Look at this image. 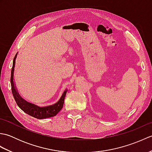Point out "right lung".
<instances>
[{
    "label": "right lung",
    "instance_id": "add662e5",
    "mask_svg": "<svg viewBox=\"0 0 152 152\" xmlns=\"http://www.w3.org/2000/svg\"><path fill=\"white\" fill-rule=\"evenodd\" d=\"M18 53L15 54L14 61H13V65L12 68L10 78L12 92L18 106L23 111L26 113V114L37 119H45L56 115L57 114V113H59V111L63 108L64 104V97H65L66 96L67 90L65 89V91L63 92V95H61L59 101H58V102H56V104L48 106H45V107H40V106L32 104V103L28 102L27 101H25V100L21 98V96L19 95L17 91V89H16L14 82V68L15 64V59L18 56Z\"/></svg>",
    "mask_w": 152,
    "mask_h": 152
}]
</instances>
